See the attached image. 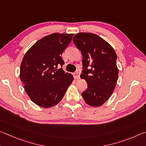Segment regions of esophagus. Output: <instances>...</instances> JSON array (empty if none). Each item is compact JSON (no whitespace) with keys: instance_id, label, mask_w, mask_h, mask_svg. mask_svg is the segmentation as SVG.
<instances>
[{"instance_id":"obj_1","label":"esophagus","mask_w":146,"mask_h":146,"mask_svg":"<svg viewBox=\"0 0 146 146\" xmlns=\"http://www.w3.org/2000/svg\"><path fill=\"white\" fill-rule=\"evenodd\" d=\"M73 75H74V78L76 80H78V79H80V72H79L78 71L75 72L73 74Z\"/></svg>"}]
</instances>
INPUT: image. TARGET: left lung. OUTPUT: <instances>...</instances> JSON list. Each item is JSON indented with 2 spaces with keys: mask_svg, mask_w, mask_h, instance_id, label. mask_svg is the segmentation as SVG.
I'll list each match as a JSON object with an SVG mask.
<instances>
[{
  "mask_svg": "<svg viewBox=\"0 0 146 146\" xmlns=\"http://www.w3.org/2000/svg\"><path fill=\"white\" fill-rule=\"evenodd\" d=\"M73 42L82 53L83 70L80 77L88 85L81 96L89 106H100L112 95L118 79L115 51L96 34L78 33Z\"/></svg>",
  "mask_w": 146,
  "mask_h": 146,
  "instance_id": "obj_1",
  "label": "left lung"
}]
</instances>
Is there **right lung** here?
Listing matches in <instances>:
<instances>
[{"instance_id":"add662e5","label":"right lung","mask_w":146,"mask_h":146,"mask_svg":"<svg viewBox=\"0 0 146 146\" xmlns=\"http://www.w3.org/2000/svg\"><path fill=\"white\" fill-rule=\"evenodd\" d=\"M74 34L52 33L37 41L25 54L20 78L29 98L43 108L56 105L63 99L74 80L64 72L61 55Z\"/></svg>"}]
</instances>
